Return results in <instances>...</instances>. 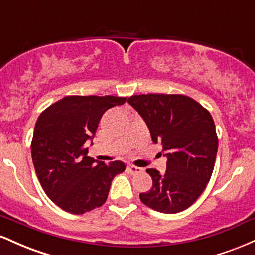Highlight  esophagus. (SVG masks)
<instances>
[{
    "mask_svg": "<svg viewBox=\"0 0 255 255\" xmlns=\"http://www.w3.org/2000/svg\"><path fill=\"white\" fill-rule=\"evenodd\" d=\"M127 170H128V172H130L131 175H134V174H137V172H141L142 169L139 168V166H135V165H128Z\"/></svg>",
    "mask_w": 255,
    "mask_h": 255,
    "instance_id": "obj_1",
    "label": "esophagus"
}]
</instances>
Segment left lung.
<instances>
[{
	"mask_svg": "<svg viewBox=\"0 0 255 255\" xmlns=\"http://www.w3.org/2000/svg\"><path fill=\"white\" fill-rule=\"evenodd\" d=\"M128 103L150 129L152 141L166 152V170L146 169L152 188L140 200L154 211L177 213L188 209L205 191L215 168L218 137L206 108L184 95H134Z\"/></svg>",
	"mask_w": 255,
	"mask_h": 255,
	"instance_id": "1",
	"label": "left lung"
}]
</instances>
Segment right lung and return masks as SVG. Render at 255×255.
<instances>
[{
    "instance_id": "add662e5",
    "label": "right lung",
    "mask_w": 255,
    "mask_h": 255,
    "mask_svg": "<svg viewBox=\"0 0 255 255\" xmlns=\"http://www.w3.org/2000/svg\"><path fill=\"white\" fill-rule=\"evenodd\" d=\"M126 101L115 96H66L38 118L31 141L34 170L46 195L66 212L83 215L102 206L113 178L125 171L120 160L96 163L85 146L105 111Z\"/></svg>"
}]
</instances>
